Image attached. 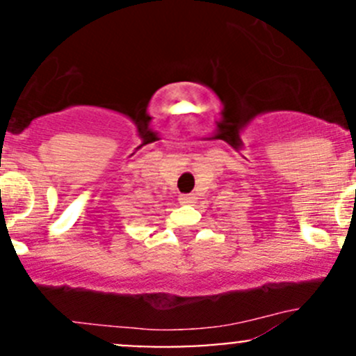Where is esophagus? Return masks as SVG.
I'll use <instances>...</instances> for the list:
<instances>
[{"label": "esophagus", "mask_w": 356, "mask_h": 356, "mask_svg": "<svg viewBox=\"0 0 356 356\" xmlns=\"http://www.w3.org/2000/svg\"><path fill=\"white\" fill-rule=\"evenodd\" d=\"M179 201H181L182 204H193V203H196V196L195 195H182L181 198H179Z\"/></svg>", "instance_id": "obj_1"}]
</instances>
